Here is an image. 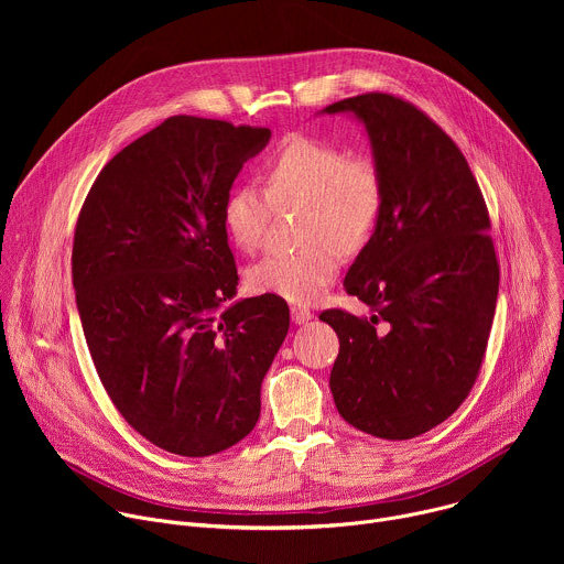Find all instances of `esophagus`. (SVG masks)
I'll use <instances>...</instances> for the list:
<instances>
[{
    "mask_svg": "<svg viewBox=\"0 0 564 564\" xmlns=\"http://www.w3.org/2000/svg\"><path fill=\"white\" fill-rule=\"evenodd\" d=\"M290 312H292V321L294 324H307V321L314 316L312 312H310V307H305V305H292L290 307Z\"/></svg>",
    "mask_w": 564,
    "mask_h": 564,
    "instance_id": "1",
    "label": "esophagus"
}]
</instances>
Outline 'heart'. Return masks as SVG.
Masks as SVG:
<instances>
[{
	"label": "heart",
	"mask_w": 564,
	"mask_h": 564,
	"mask_svg": "<svg viewBox=\"0 0 564 564\" xmlns=\"http://www.w3.org/2000/svg\"><path fill=\"white\" fill-rule=\"evenodd\" d=\"M257 183L234 185L223 203V225L231 243L259 248L272 205H303L296 252L265 254L248 270L257 294H274L290 303H312L337 279L341 250H361L383 207V178L366 153H346L339 144L312 135L285 140Z\"/></svg>",
	"instance_id": "1"
}]
</instances>
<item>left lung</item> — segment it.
Instances as JSON below:
<instances>
[{"label": "left lung", "mask_w": 564, "mask_h": 564, "mask_svg": "<svg viewBox=\"0 0 564 564\" xmlns=\"http://www.w3.org/2000/svg\"><path fill=\"white\" fill-rule=\"evenodd\" d=\"M324 111L366 124L383 178L344 283L375 314H318L339 337L330 390L355 429L411 440L462 406L485 359L500 285L489 209L459 147L415 105L372 91Z\"/></svg>", "instance_id": "left-lung-1"}]
</instances>
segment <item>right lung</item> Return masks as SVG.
<instances>
[{
  "label": "right lung",
  "mask_w": 564,
  "mask_h": 564,
  "mask_svg": "<svg viewBox=\"0 0 564 564\" xmlns=\"http://www.w3.org/2000/svg\"><path fill=\"white\" fill-rule=\"evenodd\" d=\"M265 127L172 116L116 153L73 236V288L113 406L158 448L205 457L243 440L290 310L236 294L223 203Z\"/></svg>",
  "instance_id": "right-lung-1"
}]
</instances>
